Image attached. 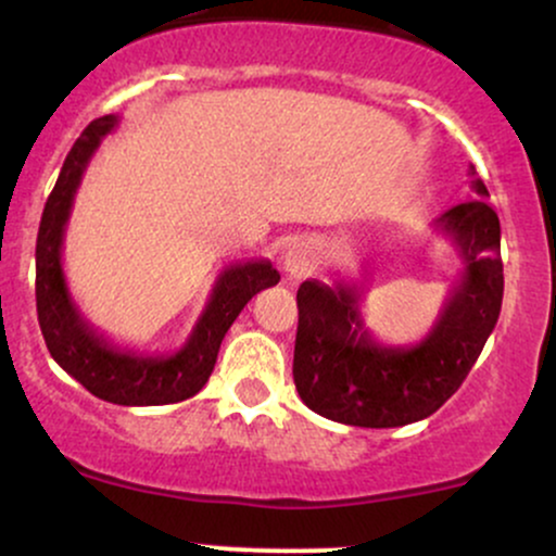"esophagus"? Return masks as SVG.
Listing matches in <instances>:
<instances>
[{
    "label": "esophagus",
    "instance_id": "obj_1",
    "mask_svg": "<svg viewBox=\"0 0 556 556\" xmlns=\"http://www.w3.org/2000/svg\"><path fill=\"white\" fill-rule=\"evenodd\" d=\"M316 269V251L308 242H295L285 253V271L290 277H308Z\"/></svg>",
    "mask_w": 556,
    "mask_h": 556
}]
</instances>
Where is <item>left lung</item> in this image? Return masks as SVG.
<instances>
[{"label":"left lung","mask_w":556,"mask_h":556,"mask_svg":"<svg viewBox=\"0 0 556 556\" xmlns=\"http://www.w3.org/2000/svg\"><path fill=\"white\" fill-rule=\"evenodd\" d=\"M473 190L489 195L481 180ZM433 225L455 242L463 271L429 337L413 348L368 334L358 287L316 279L298 287L292 376L300 400L318 416L361 429L416 424L437 413L473 368L502 311L500 216L486 201H468Z\"/></svg>","instance_id":"1"}]
</instances>
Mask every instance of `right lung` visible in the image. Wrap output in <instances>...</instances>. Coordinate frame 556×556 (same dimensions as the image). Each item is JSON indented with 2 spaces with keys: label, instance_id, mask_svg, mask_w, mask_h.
I'll return each instance as SVG.
<instances>
[{
  "label": "right lung",
  "instance_id": "obj_1",
  "mask_svg": "<svg viewBox=\"0 0 556 556\" xmlns=\"http://www.w3.org/2000/svg\"><path fill=\"white\" fill-rule=\"evenodd\" d=\"M119 117L93 119L62 164L52 195L43 206L36 240V311L43 342L52 358L88 392L114 405H169L193 397L214 371L227 329L256 292L279 282L271 261H242L216 277L206 308L177 353L143 355L117 348L83 318L67 290L62 269V242L83 172Z\"/></svg>",
  "mask_w": 556,
  "mask_h": 556
}]
</instances>
